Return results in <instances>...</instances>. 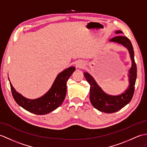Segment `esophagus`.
I'll return each instance as SVG.
<instances>
[{
    "instance_id": "1",
    "label": "esophagus",
    "mask_w": 147,
    "mask_h": 147,
    "mask_svg": "<svg viewBox=\"0 0 147 147\" xmlns=\"http://www.w3.org/2000/svg\"><path fill=\"white\" fill-rule=\"evenodd\" d=\"M84 63L83 62V61H78V62L76 63V67H78V68H82L84 66Z\"/></svg>"
}]
</instances>
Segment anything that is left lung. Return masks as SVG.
I'll list each match as a JSON object with an SVG mask.
<instances>
[{
	"label": "left lung",
	"instance_id": "obj_1",
	"mask_svg": "<svg viewBox=\"0 0 147 147\" xmlns=\"http://www.w3.org/2000/svg\"><path fill=\"white\" fill-rule=\"evenodd\" d=\"M116 34H122L121 30H117ZM110 41L118 42L123 45L128 49L132 61V66L129 71V85L125 93L118 96H111L106 94L98 86L96 81L91 75L88 73H84V76L86 81L90 84V101L92 105L98 110L112 113L121 110L125 105L129 103L134 96L135 85L136 79V65L134 59V51L130 40L127 37L118 36L110 39Z\"/></svg>",
	"mask_w": 147,
	"mask_h": 147
}]
</instances>
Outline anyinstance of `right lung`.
Segmentation results:
<instances>
[{
	"mask_svg": "<svg viewBox=\"0 0 147 147\" xmlns=\"http://www.w3.org/2000/svg\"><path fill=\"white\" fill-rule=\"evenodd\" d=\"M75 69V67L71 66L59 73L51 89L44 96L35 100H29L22 96L10 83L13 98L19 106L34 114L40 115L49 113L63 103L66 94V83Z\"/></svg>",
	"mask_w": 147,
	"mask_h": 147,
	"instance_id": "1",
	"label": "right lung"
}]
</instances>
